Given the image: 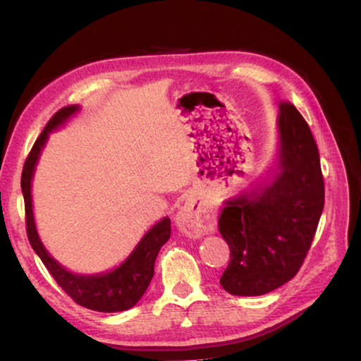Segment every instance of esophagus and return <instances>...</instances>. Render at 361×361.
<instances>
[{
  "mask_svg": "<svg viewBox=\"0 0 361 361\" xmlns=\"http://www.w3.org/2000/svg\"><path fill=\"white\" fill-rule=\"evenodd\" d=\"M175 223L183 234L191 239H199V237L215 231L216 213L212 205L186 200L180 212L176 213Z\"/></svg>",
  "mask_w": 361,
  "mask_h": 361,
  "instance_id": "1",
  "label": "esophagus"
}]
</instances>
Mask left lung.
<instances>
[{"mask_svg": "<svg viewBox=\"0 0 361 361\" xmlns=\"http://www.w3.org/2000/svg\"><path fill=\"white\" fill-rule=\"evenodd\" d=\"M280 149L271 185L226 202L218 229L231 259L219 283L235 296H259L296 276L325 205L320 154L290 102H280Z\"/></svg>", "mask_w": 361, "mask_h": 361, "instance_id": "1", "label": "left lung"}]
</instances>
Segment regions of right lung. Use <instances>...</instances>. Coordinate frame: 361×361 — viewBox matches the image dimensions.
Returning a JSON list of instances; mask_svg holds the SVG:
<instances>
[{
  "label": "right lung",
  "instance_id": "1",
  "mask_svg": "<svg viewBox=\"0 0 361 361\" xmlns=\"http://www.w3.org/2000/svg\"><path fill=\"white\" fill-rule=\"evenodd\" d=\"M75 111H78V106H65L49 119L44 130L36 138L33 148L23 164L20 185L23 200H25L27 235L30 245L39 256L42 264L47 267L54 280L73 301L85 309L97 310V312H121V310L133 307L148 288L151 279L154 276V261L159 250L170 239V231H172L170 219L164 218L162 221H159L154 228L148 231V234L143 237L127 261L122 262L113 272L103 274V276H76V274L65 271L56 259L51 258V255L42 247L35 228L32 210V176L39 151L47 140V133L62 124L65 119H68Z\"/></svg>",
  "mask_w": 361,
  "mask_h": 361
}]
</instances>
